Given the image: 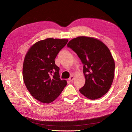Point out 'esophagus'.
Listing matches in <instances>:
<instances>
[{
    "label": "esophagus",
    "mask_w": 132,
    "mask_h": 132,
    "mask_svg": "<svg viewBox=\"0 0 132 132\" xmlns=\"http://www.w3.org/2000/svg\"><path fill=\"white\" fill-rule=\"evenodd\" d=\"M73 79H74V76H71L70 77V78H69V81H71V82H72V81L73 80Z\"/></svg>",
    "instance_id": "obj_1"
}]
</instances>
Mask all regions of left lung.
I'll list each match as a JSON object with an SVG mask.
<instances>
[{
  "label": "left lung",
  "instance_id": "obj_1",
  "mask_svg": "<svg viewBox=\"0 0 132 132\" xmlns=\"http://www.w3.org/2000/svg\"><path fill=\"white\" fill-rule=\"evenodd\" d=\"M67 46L83 64L85 83L80 92L92 100L102 97L110 89L114 77V60L109 48L100 40L85 36L71 39Z\"/></svg>",
  "mask_w": 132,
  "mask_h": 132
}]
</instances>
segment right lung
<instances>
[{
    "instance_id": "right-lung-1",
    "label": "right lung",
    "mask_w": 132,
    "mask_h": 132,
    "mask_svg": "<svg viewBox=\"0 0 132 132\" xmlns=\"http://www.w3.org/2000/svg\"><path fill=\"white\" fill-rule=\"evenodd\" d=\"M67 42L66 39L47 38L34 44L26 54L23 80L31 95L40 102H52L67 85L66 80L60 78L55 59Z\"/></svg>"
}]
</instances>
